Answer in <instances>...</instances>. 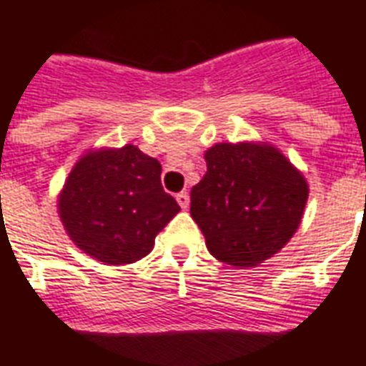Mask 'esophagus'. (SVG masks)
<instances>
[{
	"label": "esophagus",
	"mask_w": 366,
	"mask_h": 366,
	"mask_svg": "<svg viewBox=\"0 0 366 366\" xmlns=\"http://www.w3.org/2000/svg\"><path fill=\"white\" fill-rule=\"evenodd\" d=\"M177 202H178V205H180V207H182L184 211H186V209L189 207V195H188V192H180V194L177 195Z\"/></svg>",
	"instance_id": "obj_1"
}]
</instances>
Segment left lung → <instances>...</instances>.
Here are the masks:
<instances>
[{
  "label": "left lung",
  "instance_id": "left-lung-1",
  "mask_svg": "<svg viewBox=\"0 0 366 366\" xmlns=\"http://www.w3.org/2000/svg\"><path fill=\"white\" fill-rule=\"evenodd\" d=\"M207 172L189 192V213L211 255L232 267H257L294 236L305 209V178L274 147L219 144Z\"/></svg>",
  "mask_w": 366,
  "mask_h": 366
}]
</instances>
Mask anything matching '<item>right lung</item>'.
I'll return each instance as SVG.
<instances>
[{
    "label": "right lung",
    "instance_id": "1",
    "mask_svg": "<svg viewBox=\"0 0 366 366\" xmlns=\"http://www.w3.org/2000/svg\"><path fill=\"white\" fill-rule=\"evenodd\" d=\"M178 211L161 186V163L134 146L84 155L59 197L72 242L107 264L146 257Z\"/></svg>",
    "mask_w": 366,
    "mask_h": 366
}]
</instances>
